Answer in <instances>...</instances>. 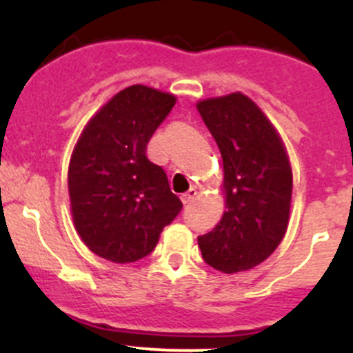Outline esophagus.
I'll use <instances>...</instances> for the list:
<instances>
[{
	"label": "esophagus",
	"instance_id": "esophagus-1",
	"mask_svg": "<svg viewBox=\"0 0 353 353\" xmlns=\"http://www.w3.org/2000/svg\"><path fill=\"white\" fill-rule=\"evenodd\" d=\"M196 196H198V191L194 190V188H190V191H186V193H184L183 196H181V199H183L184 205H188V203L193 201V199L196 198Z\"/></svg>",
	"mask_w": 353,
	"mask_h": 353
}]
</instances>
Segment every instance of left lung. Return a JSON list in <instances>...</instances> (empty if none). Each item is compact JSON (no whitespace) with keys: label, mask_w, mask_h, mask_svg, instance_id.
Wrapping results in <instances>:
<instances>
[{"label":"left lung","mask_w":353,"mask_h":353,"mask_svg":"<svg viewBox=\"0 0 353 353\" xmlns=\"http://www.w3.org/2000/svg\"><path fill=\"white\" fill-rule=\"evenodd\" d=\"M223 160L225 212L198 237L206 265L237 273L265 261L287 232L292 199L290 162L273 124L236 92L198 102Z\"/></svg>","instance_id":"1"}]
</instances>
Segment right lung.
Instances as JSON below:
<instances>
[{"label": "right lung", "mask_w": 353, "mask_h": 353, "mask_svg": "<svg viewBox=\"0 0 353 353\" xmlns=\"http://www.w3.org/2000/svg\"><path fill=\"white\" fill-rule=\"evenodd\" d=\"M176 97L131 85L85 126L70 160L68 190L74 229L92 252L112 263L150 254L183 208L147 145Z\"/></svg>", "instance_id": "right-lung-1"}]
</instances>
